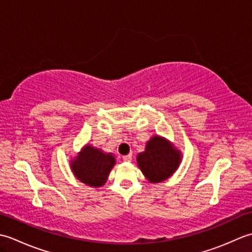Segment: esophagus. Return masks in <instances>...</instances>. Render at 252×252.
Listing matches in <instances>:
<instances>
[{"label":"esophagus","mask_w":252,"mask_h":252,"mask_svg":"<svg viewBox=\"0 0 252 252\" xmlns=\"http://www.w3.org/2000/svg\"><path fill=\"white\" fill-rule=\"evenodd\" d=\"M122 159H123V161H126V162H130V161H132V154L126 155V156H123V157H122Z\"/></svg>","instance_id":"obj_1"}]
</instances>
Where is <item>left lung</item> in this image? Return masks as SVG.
<instances>
[{
    "label": "left lung",
    "instance_id": "1",
    "mask_svg": "<svg viewBox=\"0 0 252 252\" xmlns=\"http://www.w3.org/2000/svg\"><path fill=\"white\" fill-rule=\"evenodd\" d=\"M182 154L164 137L155 135L146 143L145 152L136 157L138 168L151 183H160L179 168Z\"/></svg>",
    "mask_w": 252,
    "mask_h": 252
}]
</instances>
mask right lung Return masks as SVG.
Listing matches in <instances>:
<instances>
[{"instance_id":"obj_1","label":"right lung","mask_w":252,"mask_h":252,"mask_svg":"<svg viewBox=\"0 0 252 252\" xmlns=\"http://www.w3.org/2000/svg\"><path fill=\"white\" fill-rule=\"evenodd\" d=\"M115 163L116 159L112 154L104 153L92 145H85L70 161V168L74 176L82 183L100 187L106 183Z\"/></svg>"}]
</instances>
